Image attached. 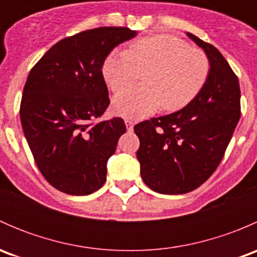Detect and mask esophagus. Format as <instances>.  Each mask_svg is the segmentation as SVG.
<instances>
[{
	"label": "esophagus",
	"mask_w": 257,
	"mask_h": 257,
	"mask_svg": "<svg viewBox=\"0 0 257 257\" xmlns=\"http://www.w3.org/2000/svg\"><path fill=\"white\" fill-rule=\"evenodd\" d=\"M124 123H125V126L128 131H133V125H134L133 120H131V119H125V120H124Z\"/></svg>",
	"instance_id": "esophagus-1"
}]
</instances>
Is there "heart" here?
<instances>
[{"label": "heart", "mask_w": 257, "mask_h": 257, "mask_svg": "<svg viewBox=\"0 0 257 257\" xmlns=\"http://www.w3.org/2000/svg\"><path fill=\"white\" fill-rule=\"evenodd\" d=\"M209 71L204 51L169 35L139 40L128 51L114 49L102 66L103 78L114 92L146 72L145 85L122 89L113 98V112L131 119L143 118L160 105L165 110L184 108L203 89Z\"/></svg>", "instance_id": "1"}]
</instances>
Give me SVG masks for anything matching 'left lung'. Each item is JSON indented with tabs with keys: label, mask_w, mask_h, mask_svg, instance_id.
Masks as SVG:
<instances>
[{
	"label": "left lung",
	"mask_w": 257,
	"mask_h": 257,
	"mask_svg": "<svg viewBox=\"0 0 257 257\" xmlns=\"http://www.w3.org/2000/svg\"><path fill=\"white\" fill-rule=\"evenodd\" d=\"M208 56L210 71L199 94L178 112L134 126L142 179L160 194H185L216 170L240 119L239 79L221 53L186 32Z\"/></svg>",
	"instance_id": "1"
}]
</instances>
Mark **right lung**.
<instances>
[{
	"instance_id": "add662e5",
	"label": "right lung",
	"mask_w": 257,
	"mask_h": 257,
	"mask_svg": "<svg viewBox=\"0 0 257 257\" xmlns=\"http://www.w3.org/2000/svg\"><path fill=\"white\" fill-rule=\"evenodd\" d=\"M137 33L125 27L77 33L49 48L28 74L21 124L38 169L59 191L89 195L105 183L125 124L121 118L93 124L110 103L102 66Z\"/></svg>"
}]
</instances>
